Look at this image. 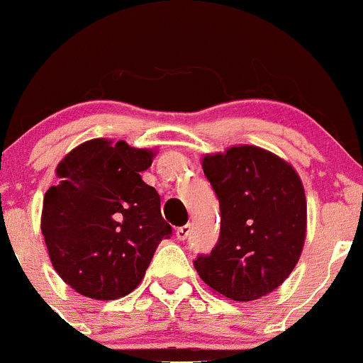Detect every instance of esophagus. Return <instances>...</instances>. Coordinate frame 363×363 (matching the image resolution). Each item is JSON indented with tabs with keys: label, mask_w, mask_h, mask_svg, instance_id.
Segmentation results:
<instances>
[{
	"label": "esophagus",
	"mask_w": 363,
	"mask_h": 363,
	"mask_svg": "<svg viewBox=\"0 0 363 363\" xmlns=\"http://www.w3.org/2000/svg\"><path fill=\"white\" fill-rule=\"evenodd\" d=\"M189 232H191V226H189V225L179 226V228L175 230V237H177L179 240H184V239H188Z\"/></svg>",
	"instance_id": "obj_1"
}]
</instances>
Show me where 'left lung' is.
<instances>
[{
  "label": "left lung",
  "mask_w": 363,
  "mask_h": 363,
  "mask_svg": "<svg viewBox=\"0 0 363 363\" xmlns=\"http://www.w3.org/2000/svg\"><path fill=\"white\" fill-rule=\"evenodd\" d=\"M221 228L208 255L193 262L203 283L237 302L276 290L295 269L306 239V195L286 161L255 145L205 156Z\"/></svg>",
  "instance_id": "obj_1"
}]
</instances>
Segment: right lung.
I'll use <instances>...</instances> for the list:
<instances>
[{"mask_svg":"<svg viewBox=\"0 0 363 363\" xmlns=\"http://www.w3.org/2000/svg\"><path fill=\"white\" fill-rule=\"evenodd\" d=\"M152 152L94 138L57 164L43 199L42 233L54 269L80 295L113 300L135 290L156 247L172 237L161 200L140 172Z\"/></svg>","mask_w":363,"mask_h":363,"instance_id":"add662e5","label":"right lung"}]
</instances>
